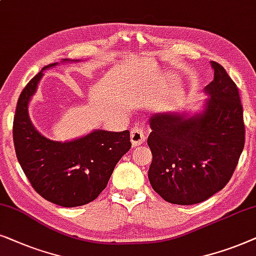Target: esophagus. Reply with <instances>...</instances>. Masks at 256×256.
<instances>
[{
	"mask_svg": "<svg viewBox=\"0 0 256 256\" xmlns=\"http://www.w3.org/2000/svg\"><path fill=\"white\" fill-rule=\"evenodd\" d=\"M132 144L138 146L146 140V130L142 125H134L130 131Z\"/></svg>",
	"mask_w": 256,
	"mask_h": 256,
	"instance_id": "esophagus-1",
	"label": "esophagus"
}]
</instances>
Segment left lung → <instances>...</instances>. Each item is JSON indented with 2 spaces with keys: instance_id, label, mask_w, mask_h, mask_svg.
I'll return each instance as SVG.
<instances>
[{
  "instance_id": "8db88e82",
  "label": "left lung",
  "mask_w": 256,
  "mask_h": 256,
  "mask_svg": "<svg viewBox=\"0 0 256 256\" xmlns=\"http://www.w3.org/2000/svg\"><path fill=\"white\" fill-rule=\"evenodd\" d=\"M214 80L202 114H162L150 118L152 151L148 179L168 202L193 205L222 190L236 168L244 146L239 90L226 70L210 62Z\"/></svg>"
}]
</instances>
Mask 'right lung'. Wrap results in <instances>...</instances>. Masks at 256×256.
Listing matches in <instances>:
<instances>
[{
    "label": "right lung",
    "instance_id": "right-lung-1",
    "mask_svg": "<svg viewBox=\"0 0 256 256\" xmlns=\"http://www.w3.org/2000/svg\"><path fill=\"white\" fill-rule=\"evenodd\" d=\"M44 66L23 88L14 117L16 156L34 190L48 202L76 207L100 196L117 162L131 148L130 132L96 130L68 142L50 140L34 128L28 105L43 76Z\"/></svg>",
    "mask_w": 256,
    "mask_h": 256
}]
</instances>
